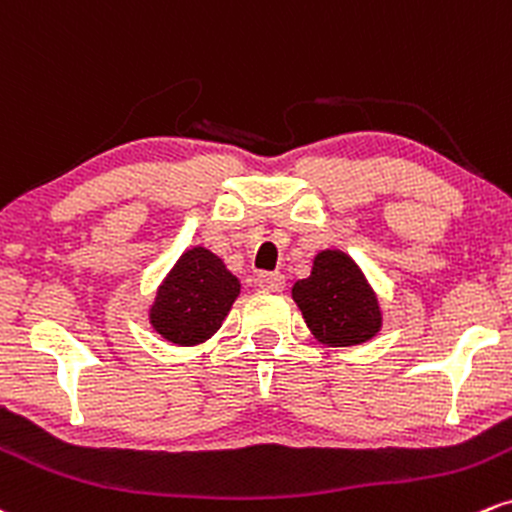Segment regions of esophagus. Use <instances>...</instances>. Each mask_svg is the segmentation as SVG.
<instances>
[{
    "instance_id": "1",
    "label": "esophagus",
    "mask_w": 512,
    "mask_h": 512,
    "mask_svg": "<svg viewBox=\"0 0 512 512\" xmlns=\"http://www.w3.org/2000/svg\"><path fill=\"white\" fill-rule=\"evenodd\" d=\"M256 282H258V287H261V290H266V292H282V290H285V285H287L285 275H282V273H258Z\"/></svg>"
}]
</instances>
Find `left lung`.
Instances as JSON below:
<instances>
[{
	"mask_svg": "<svg viewBox=\"0 0 512 512\" xmlns=\"http://www.w3.org/2000/svg\"><path fill=\"white\" fill-rule=\"evenodd\" d=\"M292 299L311 333L330 347L362 345L381 330L376 294L342 251H321L309 278L294 282Z\"/></svg>",
	"mask_w": 512,
	"mask_h": 512,
	"instance_id": "8db88e82",
	"label": "left lung"
}]
</instances>
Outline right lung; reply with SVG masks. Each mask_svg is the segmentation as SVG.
Returning a JSON list of instances; mask_svg holds the SVG:
<instances>
[{
	"label": "right lung",
	"mask_w": 512,
	"mask_h": 512,
	"mask_svg": "<svg viewBox=\"0 0 512 512\" xmlns=\"http://www.w3.org/2000/svg\"><path fill=\"white\" fill-rule=\"evenodd\" d=\"M239 297V280L213 251H184L150 306V323L167 342L198 345L208 340Z\"/></svg>",
	"instance_id": "obj_1"
}]
</instances>
